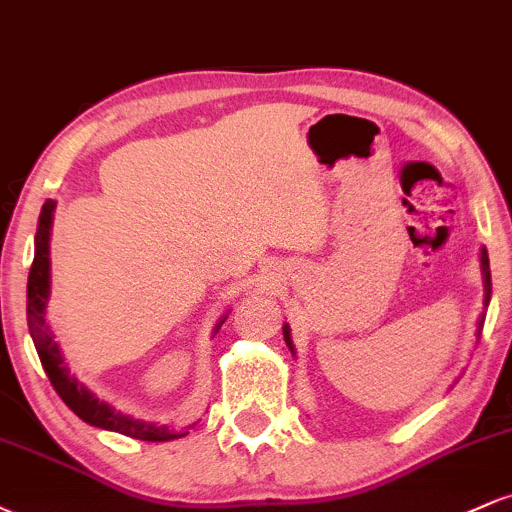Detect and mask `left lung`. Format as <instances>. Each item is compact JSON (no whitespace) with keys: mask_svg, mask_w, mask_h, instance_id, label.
<instances>
[{"mask_svg":"<svg viewBox=\"0 0 512 512\" xmlns=\"http://www.w3.org/2000/svg\"><path fill=\"white\" fill-rule=\"evenodd\" d=\"M479 262H481V281H484V313H481L477 320V339L481 337L486 308H489V301H491V269H489V252H486V248L479 250ZM284 342H286V346H289L291 354L296 356V349H293V342H291V327L289 325H284Z\"/></svg>","mask_w":512,"mask_h":512,"instance_id":"left-lung-1","label":"left lung"}]
</instances>
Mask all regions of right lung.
Returning <instances> with one entry per match:
<instances>
[{"label":"right lung","instance_id":"right-lung-1","mask_svg":"<svg viewBox=\"0 0 512 512\" xmlns=\"http://www.w3.org/2000/svg\"><path fill=\"white\" fill-rule=\"evenodd\" d=\"M55 207L57 202L43 204L38 219V233H35V257L31 264V274H28V296H26V317H28V330H31L35 351H38L40 363H43L45 373H48L52 387H55L57 395L62 397V402L79 416L86 424L105 428V431L122 433V436L146 440V443H166V440H175L187 436L190 428H175L168 426H156L149 421L134 419V416L122 414L115 407H110L108 402L98 399L84 383H79V378L69 370L67 361H64L60 344L55 342V334L50 332V325L45 322V310H48L50 301V233H52V219H55ZM226 320V315L216 322L214 332H219V327Z\"/></svg>","mask_w":512,"mask_h":512}]
</instances>
